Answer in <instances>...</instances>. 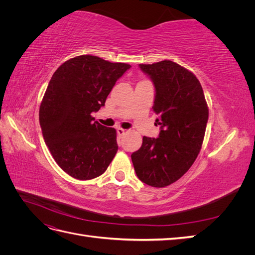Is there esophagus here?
<instances>
[{"label":"esophagus","instance_id":"1","mask_svg":"<svg viewBox=\"0 0 255 255\" xmlns=\"http://www.w3.org/2000/svg\"><path fill=\"white\" fill-rule=\"evenodd\" d=\"M117 134H118L119 137H122L123 135L126 134V129H123V128H117Z\"/></svg>","mask_w":255,"mask_h":255}]
</instances>
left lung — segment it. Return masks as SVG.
I'll list each match as a JSON object with an SVG mask.
<instances>
[{"label": "left lung", "instance_id": "8db88e82", "mask_svg": "<svg viewBox=\"0 0 255 255\" xmlns=\"http://www.w3.org/2000/svg\"><path fill=\"white\" fill-rule=\"evenodd\" d=\"M154 85L153 111L159 126L157 138L143 136L132 153L135 172L152 187H165L180 179L201 149L208 109L201 84L187 69L170 60L139 65Z\"/></svg>", "mask_w": 255, "mask_h": 255}]
</instances>
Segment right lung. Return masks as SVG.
<instances>
[{
    "label": "right lung",
    "instance_id": "right-lung-1",
    "mask_svg": "<svg viewBox=\"0 0 255 255\" xmlns=\"http://www.w3.org/2000/svg\"><path fill=\"white\" fill-rule=\"evenodd\" d=\"M128 64L81 55L54 72L39 110L45 144L58 166L78 180L101 175L118 151L116 129L95 121L91 114L105 105Z\"/></svg>",
    "mask_w": 255,
    "mask_h": 255
}]
</instances>
